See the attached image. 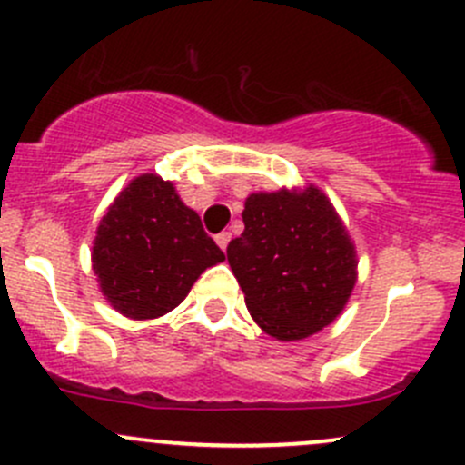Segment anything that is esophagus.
<instances>
[{
	"label": "esophagus",
	"mask_w": 465,
	"mask_h": 465,
	"mask_svg": "<svg viewBox=\"0 0 465 465\" xmlns=\"http://www.w3.org/2000/svg\"><path fill=\"white\" fill-rule=\"evenodd\" d=\"M229 241H232V232H220L218 236H215V242L220 245V250H227Z\"/></svg>",
	"instance_id": "1"
}]
</instances>
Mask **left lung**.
Returning <instances> with one entry per match:
<instances>
[{
  "instance_id": "left-lung-1",
  "label": "left lung",
  "mask_w": 465,
  "mask_h": 465,
  "mask_svg": "<svg viewBox=\"0 0 465 465\" xmlns=\"http://www.w3.org/2000/svg\"><path fill=\"white\" fill-rule=\"evenodd\" d=\"M245 232L227 247L247 311L267 335L292 341L328 326L355 285V247L326 195L252 193Z\"/></svg>"
}]
</instances>
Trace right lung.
<instances>
[{
  "label": "right lung",
  "mask_w": 465,
  "mask_h": 465,
  "mask_svg": "<svg viewBox=\"0 0 465 465\" xmlns=\"http://www.w3.org/2000/svg\"><path fill=\"white\" fill-rule=\"evenodd\" d=\"M224 261L203 220L171 182H130L98 224L92 262L107 302L125 317L154 320L180 306L206 267Z\"/></svg>",
  "instance_id": "right-lung-1"
}]
</instances>
